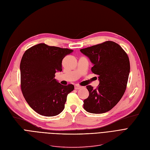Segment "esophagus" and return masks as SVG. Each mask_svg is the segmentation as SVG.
<instances>
[{
	"instance_id": "esophagus-1",
	"label": "esophagus",
	"mask_w": 150,
	"mask_h": 150,
	"mask_svg": "<svg viewBox=\"0 0 150 150\" xmlns=\"http://www.w3.org/2000/svg\"><path fill=\"white\" fill-rule=\"evenodd\" d=\"M82 88V86H81L80 85H75V90H79V89H80V88Z\"/></svg>"
}]
</instances>
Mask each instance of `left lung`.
I'll use <instances>...</instances> for the list:
<instances>
[{
	"instance_id": "obj_1",
	"label": "left lung",
	"mask_w": 150,
	"mask_h": 150,
	"mask_svg": "<svg viewBox=\"0 0 150 150\" xmlns=\"http://www.w3.org/2000/svg\"><path fill=\"white\" fill-rule=\"evenodd\" d=\"M80 51L90 59L91 71L99 81L96 89L86 86L89 96L83 101V108L93 114L106 112L118 103L126 90L130 73L128 55L118 44L110 41Z\"/></svg>"
}]
</instances>
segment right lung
Returning <instances> with one entry per match:
<instances>
[{"label": "right lung", "mask_w": 150, "mask_h": 150, "mask_svg": "<svg viewBox=\"0 0 150 150\" xmlns=\"http://www.w3.org/2000/svg\"><path fill=\"white\" fill-rule=\"evenodd\" d=\"M73 52L67 48L40 43L27 49L20 62L21 90L29 106L39 114L51 117L62 111L71 84L62 85L55 78L62 71V59Z\"/></svg>", "instance_id": "1"}]
</instances>
